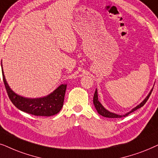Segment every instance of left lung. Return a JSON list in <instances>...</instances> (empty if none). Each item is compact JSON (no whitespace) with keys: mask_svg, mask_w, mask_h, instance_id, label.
I'll list each match as a JSON object with an SVG mask.
<instances>
[{"mask_svg":"<svg viewBox=\"0 0 158 158\" xmlns=\"http://www.w3.org/2000/svg\"><path fill=\"white\" fill-rule=\"evenodd\" d=\"M153 89V88H152ZM152 89H151V91L149 92V94H148V96L146 97V98H144V100L142 101V102H141L140 104H139L137 106H136L135 108H134L133 109H131V110H130L129 112H128L127 113H125L124 115H118V114H116V113H112V112H110V111L107 110L103 107L102 104L100 103V102L98 100V90L97 89H95V92H94V98H93V103H94V106L95 107L97 111H98V113L99 114L102 115V116H104V117H106V118H121V117H125V116H127L128 115L130 114V113L134 112V110H137V109L140 108L141 107H142L146 103V102L148 101V100L150 98L151 93H152Z\"/></svg>","mask_w":158,"mask_h":158,"instance_id":"8db88e82","label":"left lung"}]
</instances>
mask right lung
Instances as JSON below:
<instances>
[{"label": "right lung", "mask_w": 158, "mask_h": 158, "mask_svg": "<svg viewBox=\"0 0 158 158\" xmlns=\"http://www.w3.org/2000/svg\"><path fill=\"white\" fill-rule=\"evenodd\" d=\"M3 79L5 85L8 95L10 101L20 110L24 111L29 114L37 115V116H51L57 114L61 110L64 106L65 92L66 89V84H62L53 92L38 98H24L16 94L10 89L8 84L6 80L1 63Z\"/></svg>", "instance_id": "1"}]
</instances>
